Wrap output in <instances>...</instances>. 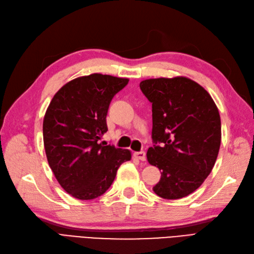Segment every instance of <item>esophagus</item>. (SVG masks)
<instances>
[{"label": "esophagus", "mask_w": 254, "mask_h": 254, "mask_svg": "<svg viewBox=\"0 0 254 254\" xmlns=\"http://www.w3.org/2000/svg\"><path fill=\"white\" fill-rule=\"evenodd\" d=\"M134 157L136 159L141 160V161H145L146 160V153H145V151H136V152H134Z\"/></svg>", "instance_id": "34e87169"}]
</instances>
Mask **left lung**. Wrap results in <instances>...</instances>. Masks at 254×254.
I'll return each instance as SVG.
<instances>
[{"instance_id": "left-lung-1", "label": "left lung", "mask_w": 254, "mask_h": 254, "mask_svg": "<svg viewBox=\"0 0 254 254\" xmlns=\"http://www.w3.org/2000/svg\"><path fill=\"white\" fill-rule=\"evenodd\" d=\"M141 91L152 104V147L147 160L161 173L153 191L179 199L201 186L217 159L219 112L211 95L187 77L146 79Z\"/></svg>"}]
</instances>
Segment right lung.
I'll use <instances>...</instances> for the list:
<instances>
[{"label":"right lung","instance_id":"add662e5","mask_svg":"<svg viewBox=\"0 0 254 254\" xmlns=\"http://www.w3.org/2000/svg\"><path fill=\"white\" fill-rule=\"evenodd\" d=\"M128 81L103 74L78 77L54 95L45 112L48 162L60 186L80 200L103 195L121 164L131 159L128 149L99 143L108 131L106 117L112 98Z\"/></svg>","mask_w":254,"mask_h":254}]
</instances>
